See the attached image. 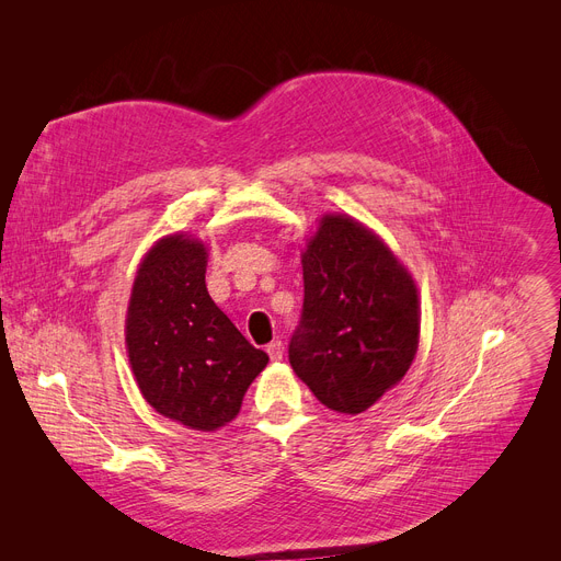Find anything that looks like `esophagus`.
Masks as SVG:
<instances>
[{
  "instance_id": "obj_1",
  "label": "esophagus",
  "mask_w": 561,
  "mask_h": 561,
  "mask_svg": "<svg viewBox=\"0 0 561 561\" xmlns=\"http://www.w3.org/2000/svg\"><path fill=\"white\" fill-rule=\"evenodd\" d=\"M265 352H268V357H271L273 362H282V357H284V345H282V341H273V343H268V347H265Z\"/></svg>"
}]
</instances>
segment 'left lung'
<instances>
[{
  "label": "left lung",
  "instance_id": "left-lung-1",
  "mask_svg": "<svg viewBox=\"0 0 561 561\" xmlns=\"http://www.w3.org/2000/svg\"><path fill=\"white\" fill-rule=\"evenodd\" d=\"M302 275L288 362L328 409L362 414L416 357V284L379 236L347 216H322L302 252Z\"/></svg>",
  "mask_w": 561,
  "mask_h": 561
}]
</instances>
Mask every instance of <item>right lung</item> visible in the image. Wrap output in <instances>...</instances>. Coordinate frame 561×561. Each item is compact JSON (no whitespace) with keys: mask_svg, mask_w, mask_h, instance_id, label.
<instances>
[{"mask_svg":"<svg viewBox=\"0 0 561 561\" xmlns=\"http://www.w3.org/2000/svg\"><path fill=\"white\" fill-rule=\"evenodd\" d=\"M204 273L202 241L161 239L138 265L125 341L142 398L165 419L214 432L239 414L268 355L216 307Z\"/></svg>","mask_w":561,"mask_h":561,"instance_id":"obj_1","label":"right lung"}]
</instances>
